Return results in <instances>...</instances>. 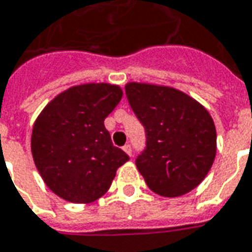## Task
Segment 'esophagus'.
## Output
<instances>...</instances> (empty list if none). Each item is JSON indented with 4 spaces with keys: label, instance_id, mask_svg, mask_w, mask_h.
Returning <instances> with one entry per match:
<instances>
[{
    "label": "esophagus",
    "instance_id": "34e87169",
    "mask_svg": "<svg viewBox=\"0 0 252 252\" xmlns=\"http://www.w3.org/2000/svg\"><path fill=\"white\" fill-rule=\"evenodd\" d=\"M123 150L126 151V154H128V156H129V157L132 156V147H131V144H126V146L123 147Z\"/></svg>",
    "mask_w": 252,
    "mask_h": 252
}]
</instances>
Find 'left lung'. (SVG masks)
<instances>
[{"mask_svg":"<svg viewBox=\"0 0 252 252\" xmlns=\"http://www.w3.org/2000/svg\"><path fill=\"white\" fill-rule=\"evenodd\" d=\"M126 99L146 132L136 168L153 192L175 198L198 187L212 168L217 133L199 102L172 87L128 83Z\"/></svg>","mask_w":252,"mask_h":252,"instance_id":"8db88e82","label":"left lung"}]
</instances>
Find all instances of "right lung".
I'll use <instances>...</instances> for the list:
<instances>
[{"mask_svg":"<svg viewBox=\"0 0 252 252\" xmlns=\"http://www.w3.org/2000/svg\"><path fill=\"white\" fill-rule=\"evenodd\" d=\"M121 98L119 86L80 84L56 96L38 116L31 136L35 166L60 198L73 203L94 202L129 159L114 147L103 124Z\"/></svg>","mask_w":252,"mask_h":252,"instance_id":"1","label":"right lung"}]
</instances>
